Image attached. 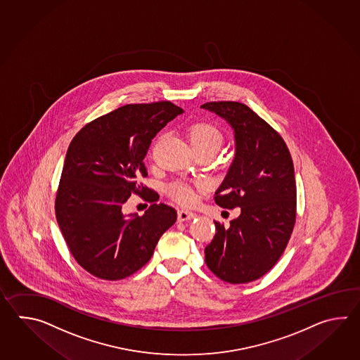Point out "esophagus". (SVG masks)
I'll use <instances>...</instances> for the list:
<instances>
[{
  "label": "esophagus",
  "mask_w": 360,
  "mask_h": 360,
  "mask_svg": "<svg viewBox=\"0 0 360 360\" xmlns=\"http://www.w3.org/2000/svg\"><path fill=\"white\" fill-rule=\"evenodd\" d=\"M197 214H194V212H191V211H188V210H179V212H177V220L179 221H188V220H191V219H194Z\"/></svg>",
  "instance_id": "34e87169"
}]
</instances>
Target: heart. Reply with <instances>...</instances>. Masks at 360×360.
I'll list each match as a JSON object with an SVG mask.
<instances>
[{
    "label": "heart",
    "instance_id": "heart-1",
    "mask_svg": "<svg viewBox=\"0 0 360 360\" xmlns=\"http://www.w3.org/2000/svg\"><path fill=\"white\" fill-rule=\"evenodd\" d=\"M189 141L194 150H214L222 144L221 131L214 124L208 122L194 123L189 130ZM167 191L172 198L188 205L195 199L194 185L184 181H174L167 186Z\"/></svg>",
    "mask_w": 360,
    "mask_h": 360
}]
</instances>
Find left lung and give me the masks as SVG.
<instances>
[{"label":"left lung","instance_id":"obj_1","mask_svg":"<svg viewBox=\"0 0 360 360\" xmlns=\"http://www.w3.org/2000/svg\"><path fill=\"white\" fill-rule=\"evenodd\" d=\"M229 123L236 153L214 191L220 207L240 208L205 248L207 266L224 282L248 283L265 276L282 256L296 221V181L283 139L252 109L237 101L200 105Z\"/></svg>","mask_w":360,"mask_h":360}]
</instances>
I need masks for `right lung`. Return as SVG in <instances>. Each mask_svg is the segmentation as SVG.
Wrapping results in <instances>:
<instances>
[{
  "label": "right lung",
  "mask_w": 360,
  "mask_h": 360,
  "mask_svg": "<svg viewBox=\"0 0 360 360\" xmlns=\"http://www.w3.org/2000/svg\"><path fill=\"white\" fill-rule=\"evenodd\" d=\"M184 110L171 101L129 104L86 124L69 144L55 212L77 262L92 276L118 281L150 260L177 219L175 208L153 203L143 216L123 214L132 193L155 202L140 185L152 139Z\"/></svg>",
  "instance_id": "add662e5"
}]
</instances>
